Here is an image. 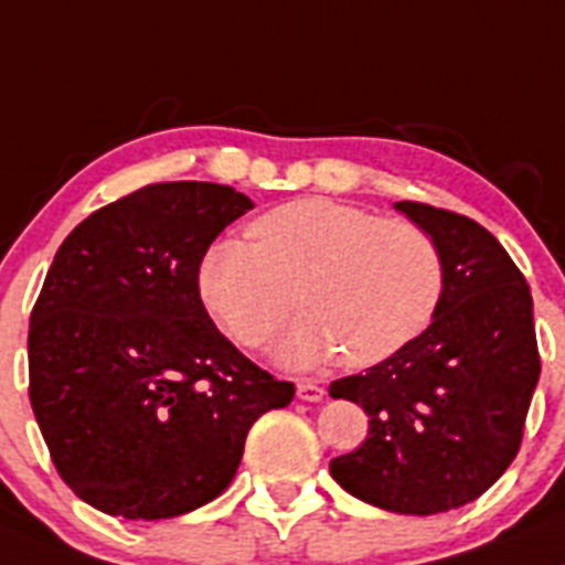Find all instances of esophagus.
<instances>
[{
  "instance_id": "34e87169",
  "label": "esophagus",
  "mask_w": 565,
  "mask_h": 565,
  "mask_svg": "<svg viewBox=\"0 0 565 565\" xmlns=\"http://www.w3.org/2000/svg\"><path fill=\"white\" fill-rule=\"evenodd\" d=\"M327 391L321 388L319 383H313V380H299L297 383V396L302 402H321L324 399Z\"/></svg>"
}]
</instances>
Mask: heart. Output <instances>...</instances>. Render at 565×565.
Returning a JSON list of instances; mask_svg holds the SVG:
<instances>
[{"instance_id":"b5f03b06","label":"heart","mask_w":565,"mask_h":565,"mask_svg":"<svg viewBox=\"0 0 565 565\" xmlns=\"http://www.w3.org/2000/svg\"><path fill=\"white\" fill-rule=\"evenodd\" d=\"M246 238L205 252L202 302L246 349L263 347L299 302L305 316L279 347L299 366L338 352L347 366L383 363L427 330L444 299V252L411 218L305 196L252 218Z\"/></svg>"}]
</instances>
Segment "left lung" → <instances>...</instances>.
Wrapping results in <instances>:
<instances>
[{
  "mask_svg": "<svg viewBox=\"0 0 565 565\" xmlns=\"http://www.w3.org/2000/svg\"><path fill=\"white\" fill-rule=\"evenodd\" d=\"M435 235L447 286L433 324L394 358L330 385L369 416L354 452L330 463L343 491L391 513L433 515L475 502L519 455L539 385L533 297L475 218L396 202Z\"/></svg>",
  "mask_w": 565,
  "mask_h": 565,
  "instance_id": "left-lung-1",
  "label": "left lung"
}]
</instances>
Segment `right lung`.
I'll list each match as a JSON object with an SVG mask.
<instances>
[{
	"mask_svg": "<svg viewBox=\"0 0 565 565\" xmlns=\"http://www.w3.org/2000/svg\"><path fill=\"white\" fill-rule=\"evenodd\" d=\"M252 202L152 182L68 233L30 316V405L52 463L90 508L171 519L213 502L252 424L294 399L218 332L199 263Z\"/></svg>",
	"mask_w": 565,
	"mask_h": 565,
	"instance_id": "right-lung-1",
	"label": "right lung"
}]
</instances>
